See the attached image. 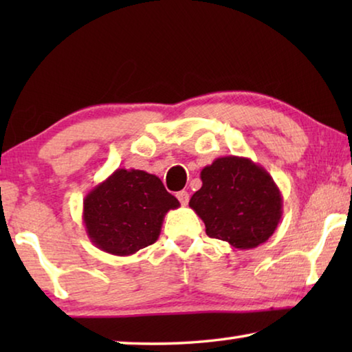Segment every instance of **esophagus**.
I'll use <instances>...</instances> for the list:
<instances>
[{
	"instance_id": "34e87169",
	"label": "esophagus",
	"mask_w": 352,
	"mask_h": 352,
	"mask_svg": "<svg viewBox=\"0 0 352 352\" xmlns=\"http://www.w3.org/2000/svg\"><path fill=\"white\" fill-rule=\"evenodd\" d=\"M177 199L180 200V204L184 206L188 205L189 201V192H186V190H180V192H177Z\"/></svg>"
}]
</instances>
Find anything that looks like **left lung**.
Returning <instances> with one entry per match:
<instances>
[{
  "mask_svg": "<svg viewBox=\"0 0 352 352\" xmlns=\"http://www.w3.org/2000/svg\"><path fill=\"white\" fill-rule=\"evenodd\" d=\"M201 188L189 206L206 234L239 250L269 241L283 216V197L272 175L250 158L220 157L200 172Z\"/></svg>",
  "mask_w": 352,
  "mask_h": 352,
  "instance_id": "obj_1",
  "label": "left lung"
}]
</instances>
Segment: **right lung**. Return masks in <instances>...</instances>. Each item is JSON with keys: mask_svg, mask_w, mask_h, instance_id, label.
<instances>
[{"mask_svg": "<svg viewBox=\"0 0 352 352\" xmlns=\"http://www.w3.org/2000/svg\"><path fill=\"white\" fill-rule=\"evenodd\" d=\"M180 206L157 175L116 169L83 199V225L99 250L130 256L157 242L164 216Z\"/></svg>", "mask_w": 352, "mask_h": 352, "instance_id": "obj_1", "label": "right lung"}]
</instances>
